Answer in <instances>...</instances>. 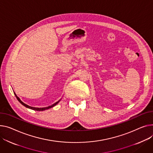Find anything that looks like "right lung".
I'll use <instances>...</instances> for the list:
<instances>
[{"instance_id": "add662e5", "label": "right lung", "mask_w": 153, "mask_h": 153, "mask_svg": "<svg viewBox=\"0 0 153 153\" xmlns=\"http://www.w3.org/2000/svg\"><path fill=\"white\" fill-rule=\"evenodd\" d=\"M14 94H15V96H16V97L17 100L19 101V102L20 103H21L22 105H23V106H25V107H26V108H27L31 109H33V110H35V111H44V110H46V109H50V108H52V107H53V106H55L56 105H57V104L59 102V101H60V100H59V101H58L57 102H56V103H54L53 105H51V106H48V107H45V108H34V107H31V106H30L27 105L26 104L24 103L23 102V101L19 98V97H18L16 96V94H15V93H14Z\"/></svg>"}]
</instances>
